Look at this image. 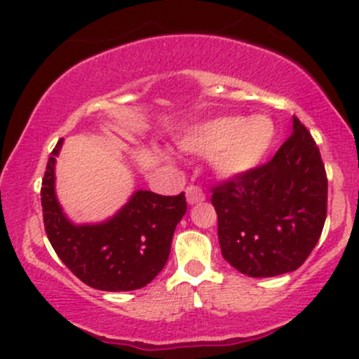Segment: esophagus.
I'll return each instance as SVG.
<instances>
[{"instance_id":"34e87169","label":"esophagus","mask_w":359,"mask_h":359,"mask_svg":"<svg viewBox=\"0 0 359 359\" xmlns=\"http://www.w3.org/2000/svg\"><path fill=\"white\" fill-rule=\"evenodd\" d=\"M185 196H187V203L189 204H197V203H203L205 199V194L203 192V189L199 187V185H187V189H185Z\"/></svg>"}]
</instances>
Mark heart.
I'll list each match as a JSON object with an SVG mask.
<instances>
[{
  "label": "heart",
  "mask_w": 359,
  "mask_h": 359,
  "mask_svg": "<svg viewBox=\"0 0 359 359\" xmlns=\"http://www.w3.org/2000/svg\"><path fill=\"white\" fill-rule=\"evenodd\" d=\"M273 142V125L263 116L245 119L224 116L194 128L182 147L201 156H212L222 175H238L253 168Z\"/></svg>",
  "instance_id": "heart-1"
}]
</instances>
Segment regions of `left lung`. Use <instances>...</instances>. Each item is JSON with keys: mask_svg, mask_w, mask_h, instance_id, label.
Segmentation results:
<instances>
[{"mask_svg": "<svg viewBox=\"0 0 359 359\" xmlns=\"http://www.w3.org/2000/svg\"><path fill=\"white\" fill-rule=\"evenodd\" d=\"M211 191L222 257L248 277L297 270L319 241L327 216V175L299 118L273 158Z\"/></svg>", "mask_w": 359, "mask_h": 359, "instance_id": "left-lung-1", "label": "left lung"}]
</instances>
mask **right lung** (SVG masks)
Instances as JSON below:
<instances>
[{"label":"right lung","mask_w":359,"mask_h":359,"mask_svg":"<svg viewBox=\"0 0 359 359\" xmlns=\"http://www.w3.org/2000/svg\"><path fill=\"white\" fill-rule=\"evenodd\" d=\"M62 140L48 156L42 180L45 233L64 265L86 285L106 292L137 290L165 266L172 236L187 211L185 194H133L116 216L102 224H72L53 191V165Z\"/></svg>","instance_id":"right-lung-1"}]
</instances>
